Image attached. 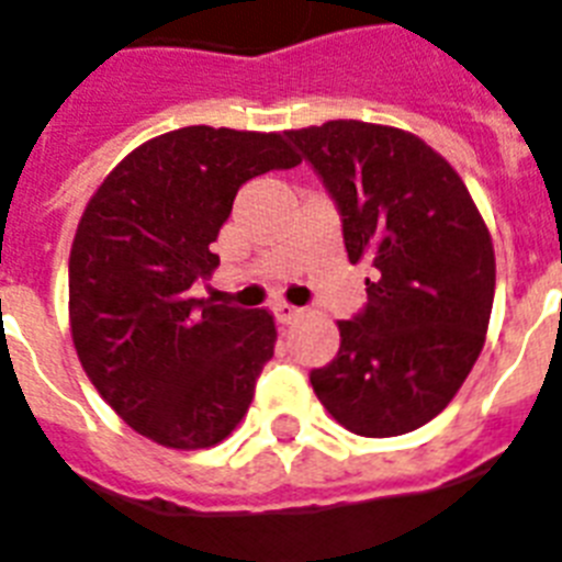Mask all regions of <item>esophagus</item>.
Here are the masks:
<instances>
[{
  "label": "esophagus",
  "mask_w": 562,
  "mask_h": 562,
  "mask_svg": "<svg viewBox=\"0 0 562 562\" xmlns=\"http://www.w3.org/2000/svg\"><path fill=\"white\" fill-rule=\"evenodd\" d=\"M273 314H277V323L289 325V323H294L300 314H303V308H296V305H291V303H277L273 305Z\"/></svg>",
  "instance_id": "34e87169"
}]
</instances>
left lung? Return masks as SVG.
Returning <instances> with one entry per match:
<instances>
[{
    "instance_id": "8db88e82",
    "label": "left lung",
    "mask_w": 562,
    "mask_h": 562,
    "mask_svg": "<svg viewBox=\"0 0 562 562\" xmlns=\"http://www.w3.org/2000/svg\"><path fill=\"white\" fill-rule=\"evenodd\" d=\"M342 214L351 266L374 277L360 317L339 319V351L311 371L319 403L360 437L426 426L483 351L494 245L460 173L419 136L334 120L289 131Z\"/></svg>"
}]
</instances>
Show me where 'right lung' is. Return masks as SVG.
<instances>
[{
	"instance_id": "obj_1",
	"label": "right lung",
	"mask_w": 562,
	"mask_h": 562,
	"mask_svg": "<svg viewBox=\"0 0 562 562\" xmlns=\"http://www.w3.org/2000/svg\"><path fill=\"white\" fill-rule=\"evenodd\" d=\"M300 154L285 134L188 125L154 136L93 191L68 262L74 348L93 389L136 434L165 449L223 442L273 357L266 308L191 296L239 186Z\"/></svg>"
}]
</instances>
